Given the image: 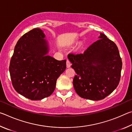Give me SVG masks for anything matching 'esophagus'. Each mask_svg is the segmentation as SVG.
Listing matches in <instances>:
<instances>
[{
    "label": "esophagus",
    "mask_w": 132,
    "mask_h": 132,
    "mask_svg": "<svg viewBox=\"0 0 132 132\" xmlns=\"http://www.w3.org/2000/svg\"><path fill=\"white\" fill-rule=\"evenodd\" d=\"M71 62L69 61V60H67L66 61V67L68 68H69L71 66Z\"/></svg>",
    "instance_id": "1"
}]
</instances>
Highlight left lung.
<instances>
[{
  "instance_id": "left-lung-1",
  "label": "left lung",
  "mask_w": 132,
  "mask_h": 132,
  "mask_svg": "<svg viewBox=\"0 0 132 132\" xmlns=\"http://www.w3.org/2000/svg\"><path fill=\"white\" fill-rule=\"evenodd\" d=\"M99 39L82 53H69L68 57L76 73L73 83L81 98L98 101L117 87L122 67L117 45L100 33Z\"/></svg>"
}]
</instances>
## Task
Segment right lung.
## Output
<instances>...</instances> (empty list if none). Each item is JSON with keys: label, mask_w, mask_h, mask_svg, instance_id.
<instances>
[{"label": "right lung", "mask_w": 132, "mask_h": 132, "mask_svg": "<svg viewBox=\"0 0 132 132\" xmlns=\"http://www.w3.org/2000/svg\"><path fill=\"white\" fill-rule=\"evenodd\" d=\"M39 28L24 34L15 45L9 71L13 87L31 100H41L54 91L57 78L66 68V61L48 55L49 46Z\"/></svg>", "instance_id": "obj_1"}]
</instances>
